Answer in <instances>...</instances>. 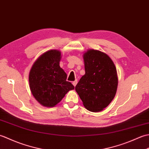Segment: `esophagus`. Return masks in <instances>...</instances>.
<instances>
[{
	"label": "esophagus",
	"instance_id": "esophagus-1",
	"mask_svg": "<svg viewBox=\"0 0 149 149\" xmlns=\"http://www.w3.org/2000/svg\"><path fill=\"white\" fill-rule=\"evenodd\" d=\"M72 84H73V85H74V86H76V84H77V80L75 79L74 81H73V82H72Z\"/></svg>",
	"mask_w": 149,
	"mask_h": 149
}]
</instances>
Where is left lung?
Masks as SVG:
<instances>
[{"mask_svg": "<svg viewBox=\"0 0 149 149\" xmlns=\"http://www.w3.org/2000/svg\"><path fill=\"white\" fill-rule=\"evenodd\" d=\"M85 74L75 86L84 106L92 112L102 111L113 100L118 86L117 72L106 54L90 49L83 54Z\"/></svg>", "mask_w": 149, "mask_h": 149, "instance_id": "1", "label": "left lung"}]
</instances>
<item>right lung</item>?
I'll return each mask as SVG.
<instances>
[{
  "instance_id": "right-lung-1",
  "label": "right lung",
  "mask_w": 149,
  "mask_h": 149,
  "mask_svg": "<svg viewBox=\"0 0 149 149\" xmlns=\"http://www.w3.org/2000/svg\"><path fill=\"white\" fill-rule=\"evenodd\" d=\"M61 52L50 50L41 55L31 68L29 81L30 90L42 106L54 107L74 86L66 81V75L60 67Z\"/></svg>"
}]
</instances>
